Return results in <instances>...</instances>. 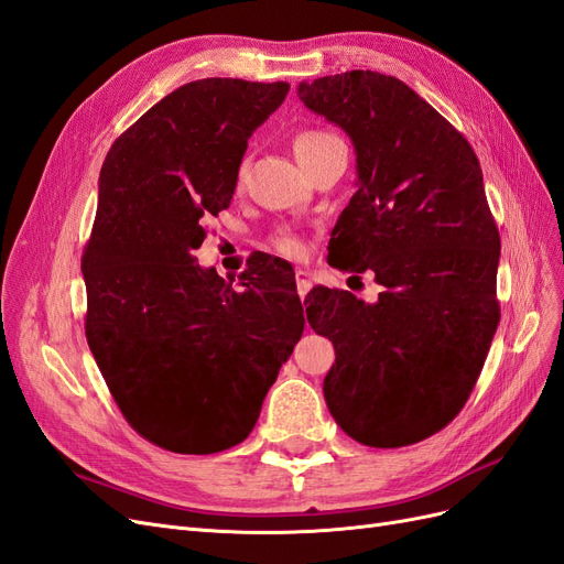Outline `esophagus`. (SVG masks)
Here are the masks:
<instances>
[{
  "mask_svg": "<svg viewBox=\"0 0 564 564\" xmlns=\"http://www.w3.org/2000/svg\"><path fill=\"white\" fill-rule=\"evenodd\" d=\"M311 286H313V275L308 270H296V289H299V296L303 299L305 294L311 292Z\"/></svg>",
  "mask_w": 564,
  "mask_h": 564,
  "instance_id": "esophagus-1",
  "label": "esophagus"
}]
</instances>
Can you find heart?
Returning <instances> with one entry per match:
<instances>
[{
	"instance_id": "1",
	"label": "heart",
	"mask_w": 564,
	"mask_h": 564,
	"mask_svg": "<svg viewBox=\"0 0 564 564\" xmlns=\"http://www.w3.org/2000/svg\"><path fill=\"white\" fill-rule=\"evenodd\" d=\"M336 143H340V139H338L336 133H332V131H324V129H303V131H299V133L294 135L296 160H299L301 164L311 162V160H315L317 155H322L324 150L336 145ZM275 247H278L282 253H299V249H301L299 242L294 240V237H289V235L278 237Z\"/></svg>"
}]
</instances>
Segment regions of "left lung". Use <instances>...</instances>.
I'll use <instances>...</instances> for the list:
<instances>
[{
	"mask_svg": "<svg viewBox=\"0 0 564 564\" xmlns=\"http://www.w3.org/2000/svg\"><path fill=\"white\" fill-rule=\"evenodd\" d=\"M299 98L357 155L329 263L381 284L377 303L327 286L305 296L311 327L336 350L324 400L362 445H414L464 409L499 327L501 237L482 169L466 135L398 77L329 75L303 82Z\"/></svg>",
	"mask_w": 564,
	"mask_h": 564,
	"instance_id": "obj_1",
	"label": "left lung"
}]
</instances>
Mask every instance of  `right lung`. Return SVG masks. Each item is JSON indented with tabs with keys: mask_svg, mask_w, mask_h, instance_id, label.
Wrapping results in <instances>:
<instances>
[{
	"mask_svg": "<svg viewBox=\"0 0 564 564\" xmlns=\"http://www.w3.org/2000/svg\"><path fill=\"white\" fill-rule=\"evenodd\" d=\"M286 91L232 77L183 84L100 169L84 332L119 412L162 449L240 445L303 334L296 282H280L286 261L259 256L237 289L193 256L207 218L230 207L249 135Z\"/></svg>",
	"mask_w": 564,
	"mask_h": 564,
	"instance_id": "right-lung-1",
	"label": "right lung"
}]
</instances>
